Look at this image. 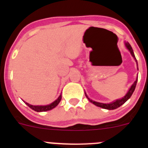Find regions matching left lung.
I'll list each match as a JSON object with an SVG mask.
<instances>
[{
    "mask_svg": "<svg viewBox=\"0 0 148 148\" xmlns=\"http://www.w3.org/2000/svg\"><path fill=\"white\" fill-rule=\"evenodd\" d=\"M125 46H126L127 49H128V50L130 51V52L131 55H132V56H133V58L135 59V62H136L137 64H138V62H137V60H136V58H135V54H134V52H133V50H132V47H131L130 44H129L128 42H125ZM137 82H138V78L136 79V80H135V82L133 83V84L131 86V87L130 88L129 91L127 92V93L125 95V97H123L122 98V99H117V100L114 101V102H111V103H109V104H104V103H100V102H95V101H93L92 100V99H89V97H87V95H86V94L85 93V95H86V98H87L89 100V102L93 103L95 105L97 106V107H102L103 109H106V110H115V109L118 108V107H120L121 105H122V104H124V103H125L127 102V101L128 100V99L130 98V97L132 96V93L134 92V91H135V86H136V84H137Z\"/></svg>",
    "mask_w": 148,
    "mask_h": 148,
    "instance_id": "8db88e82",
    "label": "left lung"
}]
</instances>
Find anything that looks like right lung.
<instances>
[{"mask_svg": "<svg viewBox=\"0 0 148 148\" xmlns=\"http://www.w3.org/2000/svg\"><path fill=\"white\" fill-rule=\"evenodd\" d=\"M61 99H62V95H60V96L58 97L57 99L54 101L53 102H52L51 104H48V105H45V106H34V105H31V104H28L27 102H25L26 104L30 107V108L32 109L33 110L36 112H46L48 111V110H52L53 108L56 107V106L59 104V103L60 102Z\"/></svg>", "mask_w": 148, "mask_h": 148, "instance_id": "add662e5", "label": "right lung"}]
</instances>
